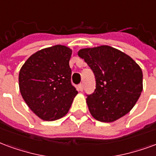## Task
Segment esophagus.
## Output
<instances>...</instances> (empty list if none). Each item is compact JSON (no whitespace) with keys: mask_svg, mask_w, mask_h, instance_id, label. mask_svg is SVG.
<instances>
[{"mask_svg":"<svg viewBox=\"0 0 156 156\" xmlns=\"http://www.w3.org/2000/svg\"><path fill=\"white\" fill-rule=\"evenodd\" d=\"M78 89H79V91L83 92V83L79 84V85H78Z\"/></svg>","mask_w":156,"mask_h":156,"instance_id":"1","label":"esophagus"}]
</instances>
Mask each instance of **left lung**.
<instances>
[{
	"label": "left lung",
	"instance_id": "1",
	"mask_svg": "<svg viewBox=\"0 0 156 156\" xmlns=\"http://www.w3.org/2000/svg\"><path fill=\"white\" fill-rule=\"evenodd\" d=\"M78 55L95 75V92L86 100L93 118L113 122L127 114L143 90L142 70L138 63L108 45L81 49Z\"/></svg>",
	"mask_w": 156,
	"mask_h": 156
}]
</instances>
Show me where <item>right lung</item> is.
<instances>
[{
  "label": "right lung",
  "instance_id": "right-lung-1",
  "mask_svg": "<svg viewBox=\"0 0 156 156\" xmlns=\"http://www.w3.org/2000/svg\"><path fill=\"white\" fill-rule=\"evenodd\" d=\"M72 53L62 44L44 48L30 56L20 70V94L41 120L51 122L65 116L78 94L70 80Z\"/></svg>",
  "mask_w": 156,
  "mask_h": 156
}]
</instances>
